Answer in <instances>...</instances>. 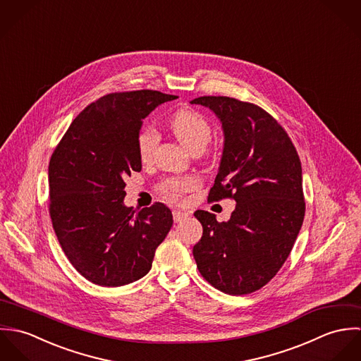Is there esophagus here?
<instances>
[{"mask_svg": "<svg viewBox=\"0 0 361 361\" xmlns=\"http://www.w3.org/2000/svg\"><path fill=\"white\" fill-rule=\"evenodd\" d=\"M172 215H173V221H175V222H180L183 218L188 216V212L180 211V209H173V211H172Z\"/></svg>", "mask_w": 361, "mask_h": 361, "instance_id": "obj_1", "label": "esophagus"}]
</instances>
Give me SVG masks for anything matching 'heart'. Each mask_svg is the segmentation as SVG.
I'll use <instances>...</instances> for the list:
<instances>
[{
    "label": "heart",
    "mask_w": 361,
    "mask_h": 361,
    "mask_svg": "<svg viewBox=\"0 0 361 361\" xmlns=\"http://www.w3.org/2000/svg\"><path fill=\"white\" fill-rule=\"evenodd\" d=\"M168 126L175 137L190 152L204 150L211 137V126L206 118L199 112L188 108L178 109L168 121ZM158 143L157 133L152 128H142L137 133V152L142 161H149L154 154ZM199 186V180L193 176L169 178L161 183V193L172 200H179L183 193Z\"/></svg>",
    "instance_id": "heart-1"
}]
</instances>
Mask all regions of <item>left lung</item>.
I'll use <instances>...</instances> for the list:
<instances>
[{"label": "left lung", "instance_id": "left-lung-1", "mask_svg": "<svg viewBox=\"0 0 361 361\" xmlns=\"http://www.w3.org/2000/svg\"><path fill=\"white\" fill-rule=\"evenodd\" d=\"M208 106L222 122L224 152L208 202L233 199L226 222L197 209L203 236L193 256L218 290L240 296L267 285L289 256L306 203L302 164L285 129L256 104L224 96L190 102Z\"/></svg>", "mask_w": 361, "mask_h": 361}]
</instances>
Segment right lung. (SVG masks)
<instances>
[{"label": "right lung", "instance_id": "1", "mask_svg": "<svg viewBox=\"0 0 361 361\" xmlns=\"http://www.w3.org/2000/svg\"><path fill=\"white\" fill-rule=\"evenodd\" d=\"M173 99L157 90L106 94L73 119L52 153V228L69 262L96 285L115 288L143 278L172 226L162 203L135 211L123 197L125 178L142 171L143 119Z\"/></svg>", "mask_w": 361, "mask_h": 361}]
</instances>
